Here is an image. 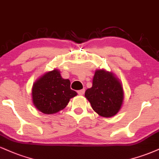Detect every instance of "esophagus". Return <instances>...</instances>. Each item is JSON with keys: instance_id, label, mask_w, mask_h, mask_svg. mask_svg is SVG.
I'll return each mask as SVG.
<instances>
[{"instance_id": "34e87169", "label": "esophagus", "mask_w": 159, "mask_h": 159, "mask_svg": "<svg viewBox=\"0 0 159 159\" xmlns=\"http://www.w3.org/2000/svg\"><path fill=\"white\" fill-rule=\"evenodd\" d=\"M77 93H78V94L83 95V94H84V93H85V89H82V90L78 91Z\"/></svg>"}]
</instances>
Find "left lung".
<instances>
[{"instance_id":"8db88e82","label":"left lung","mask_w":159,"mask_h":159,"mask_svg":"<svg viewBox=\"0 0 159 159\" xmlns=\"http://www.w3.org/2000/svg\"><path fill=\"white\" fill-rule=\"evenodd\" d=\"M85 97L95 112L100 116H115L124 101V90L118 79L111 72L97 70L92 87L85 91Z\"/></svg>"}]
</instances>
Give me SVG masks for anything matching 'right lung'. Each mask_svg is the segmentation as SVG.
I'll return each instance as SVG.
<instances>
[{
    "mask_svg": "<svg viewBox=\"0 0 159 159\" xmlns=\"http://www.w3.org/2000/svg\"><path fill=\"white\" fill-rule=\"evenodd\" d=\"M70 85V80L63 79L57 69L44 74L35 82L32 89L35 107L47 115L65 109L70 99L77 94Z\"/></svg>",
    "mask_w": 159,
    "mask_h": 159,
    "instance_id": "add662e5",
    "label": "right lung"
}]
</instances>
